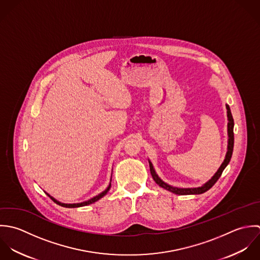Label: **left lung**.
<instances>
[{"label": "left lung", "instance_id": "1", "mask_svg": "<svg viewBox=\"0 0 260 260\" xmlns=\"http://www.w3.org/2000/svg\"><path fill=\"white\" fill-rule=\"evenodd\" d=\"M226 109H227V117H228V123H227V133H228V145H227V153L225 158L223 160V162L221 164V166L219 167V169L217 170V172L214 174V176L207 181L204 185H202L201 187H197V188H178V187H173L167 183H165L156 173L154 166L152 164V161L149 159V165H150V171L152 174V177L154 179V181L156 182V184L174 193L177 195H198V194H202L205 193L208 191L210 188L213 187V185L218 181V179L220 178L222 172L224 171V169L227 167V165L229 164L231 156H232V153H233V146H234V133H233V127H234V120L231 114V110L228 104H226Z\"/></svg>", "mask_w": 260, "mask_h": 260}]
</instances>
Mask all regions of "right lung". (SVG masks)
<instances>
[{
	"label": "right lung",
	"mask_w": 260,
	"mask_h": 260,
	"mask_svg": "<svg viewBox=\"0 0 260 260\" xmlns=\"http://www.w3.org/2000/svg\"><path fill=\"white\" fill-rule=\"evenodd\" d=\"M110 186H111V179H110V183H109V185H108V187L104 190V192H102L101 194H99V195H96L95 197H93V198H91V199H89V200H87V201H84V202H81V203H74V204H65V203H61V202H59V201H57L55 198H53L52 196H50L48 193H46L51 199H52L53 201L56 203V204H58V205H60V206H62V207H66V208H77V207H82V206H86V205H89V204H92V203H94V202H96V201H99L100 199H102L104 196L106 195V193L109 191V189H110Z\"/></svg>",
	"instance_id": "1"
}]
</instances>
